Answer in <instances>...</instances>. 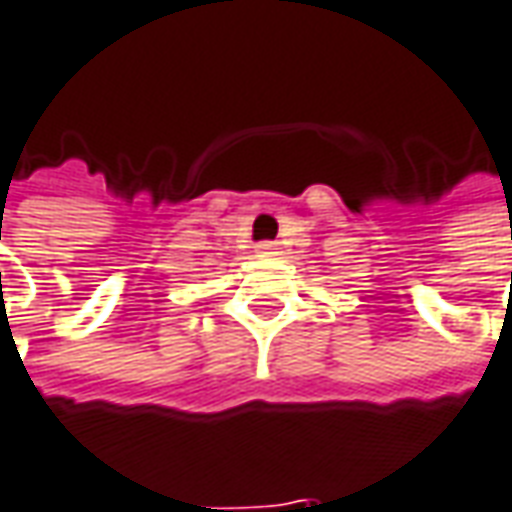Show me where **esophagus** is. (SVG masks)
<instances>
[{
  "label": "esophagus",
  "mask_w": 512,
  "mask_h": 512,
  "mask_svg": "<svg viewBox=\"0 0 512 512\" xmlns=\"http://www.w3.org/2000/svg\"><path fill=\"white\" fill-rule=\"evenodd\" d=\"M256 253H259V256H278V245L276 242H259V245H256Z\"/></svg>",
  "instance_id": "34e87169"
}]
</instances>
